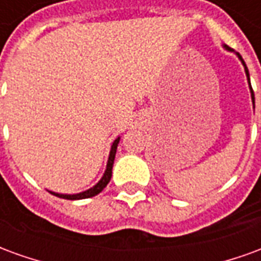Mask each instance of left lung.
Segmentation results:
<instances>
[{
	"instance_id": "left-lung-1",
	"label": "left lung",
	"mask_w": 261,
	"mask_h": 261,
	"mask_svg": "<svg viewBox=\"0 0 261 261\" xmlns=\"http://www.w3.org/2000/svg\"><path fill=\"white\" fill-rule=\"evenodd\" d=\"M224 48L225 50H228V51H232V53H235L236 56H238V59L241 60V63L243 64V67H245V72H246V76H247V84H249V88H250V96H252V102H253V108H254V93H253V89H252V85H250V76H249V69H247L246 64H245V61H243V59H242V56L239 53H236V51H233L232 48H229L226 44H224Z\"/></svg>"
}]
</instances>
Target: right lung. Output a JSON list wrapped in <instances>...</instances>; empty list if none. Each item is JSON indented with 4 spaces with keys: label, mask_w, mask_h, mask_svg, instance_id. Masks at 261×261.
I'll return each mask as SVG.
<instances>
[{
    "label": "right lung",
    "mask_w": 261,
    "mask_h": 261,
    "mask_svg": "<svg viewBox=\"0 0 261 261\" xmlns=\"http://www.w3.org/2000/svg\"><path fill=\"white\" fill-rule=\"evenodd\" d=\"M120 137H117L116 140L112 144V148H110V153H109V159H108V165H106V170L103 173L102 179L97 181L96 185L91 189H88L85 192L82 193H76V194H61V193H56V192H50L54 196L60 197V198H65V200H82V198H89V197H93L99 194L102 192L105 187L108 186V183L112 179V169H113V164H114V156H116V151H117V145H119Z\"/></svg>",
    "instance_id": "1"
}]
</instances>
